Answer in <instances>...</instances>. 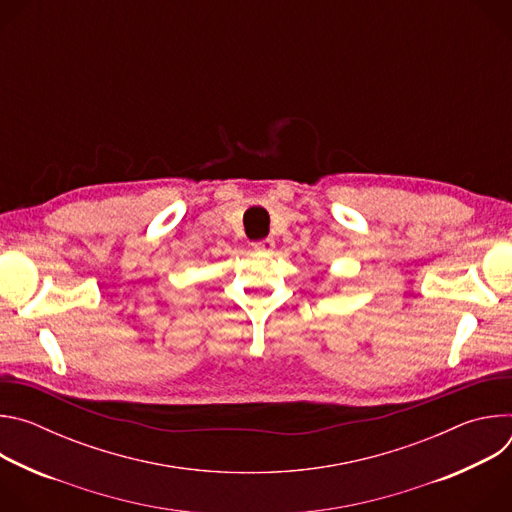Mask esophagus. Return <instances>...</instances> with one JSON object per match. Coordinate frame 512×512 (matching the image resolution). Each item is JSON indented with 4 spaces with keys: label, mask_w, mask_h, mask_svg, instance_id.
I'll use <instances>...</instances> for the list:
<instances>
[{
    "label": "esophagus",
    "mask_w": 512,
    "mask_h": 512,
    "mask_svg": "<svg viewBox=\"0 0 512 512\" xmlns=\"http://www.w3.org/2000/svg\"><path fill=\"white\" fill-rule=\"evenodd\" d=\"M273 247H275V241H273L271 237L261 239V241H255V243H253V249H255L257 253H271V251H273Z\"/></svg>",
    "instance_id": "34e87169"
}]
</instances>
